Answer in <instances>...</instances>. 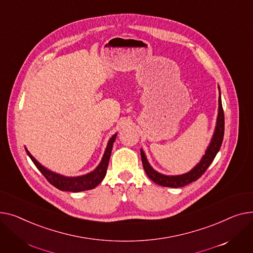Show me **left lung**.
<instances>
[{
    "instance_id": "1",
    "label": "left lung",
    "mask_w": 253,
    "mask_h": 253,
    "mask_svg": "<svg viewBox=\"0 0 253 253\" xmlns=\"http://www.w3.org/2000/svg\"><path fill=\"white\" fill-rule=\"evenodd\" d=\"M224 131H225V116H224V109H222L221 105V99H220V93L218 98V115H217V122H216V127L213 138L211 140V143L210 147L207 148L205 152V155L202 157L201 161L198 165L193 169L191 171L182 174V175H163L157 171H155L149 163L147 161V158L141 150V158L143 162V168L145 169V172L149 176V179L152 180L154 183L163 186V187H171V188H180L184 187L186 185H189L190 183L197 181L199 177L206 171L211 166V163L213 161L215 155L217 154L219 148L222 143V139H224Z\"/></svg>"
}]
</instances>
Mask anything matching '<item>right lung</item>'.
<instances>
[{
  "label": "right lung",
  "mask_w": 253,
  "mask_h": 253,
  "mask_svg": "<svg viewBox=\"0 0 253 253\" xmlns=\"http://www.w3.org/2000/svg\"><path fill=\"white\" fill-rule=\"evenodd\" d=\"M116 138V133L112 138L109 140L106 151L104 153V156L102 158V161L98 168L85 175L82 176H76V177H67L63 176L58 173H55L53 171L48 170L47 169H44L42 166H41L40 163L33 157V155L29 153L26 149V153L28 156L31 157L33 162L35 163V166L38 168V169L42 173V175L46 177L47 181L56 187L57 189L61 190V191H69V192H81V191H85V190H91L97 187L104 179V176L106 174L107 168H108V163H109V158L111 155V150H112V146Z\"/></svg>",
  "instance_id": "obj_1"
}]
</instances>
